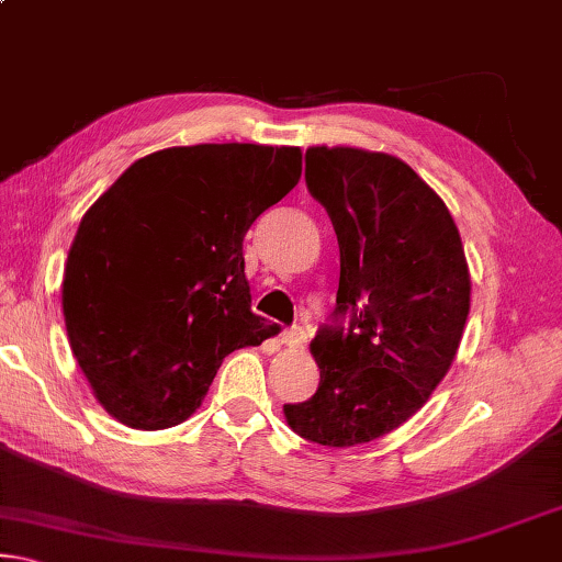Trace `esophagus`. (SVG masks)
Here are the masks:
<instances>
[{
  "mask_svg": "<svg viewBox=\"0 0 562 562\" xmlns=\"http://www.w3.org/2000/svg\"><path fill=\"white\" fill-rule=\"evenodd\" d=\"M282 345L288 347H304L307 345V331H304L302 327H290L282 331Z\"/></svg>",
  "mask_w": 562,
  "mask_h": 562,
  "instance_id": "esophagus-1",
  "label": "esophagus"
}]
</instances>
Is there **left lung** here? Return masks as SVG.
Returning a JSON list of instances; mask_svg holds the SVG:
<instances>
[{
    "mask_svg": "<svg viewBox=\"0 0 562 562\" xmlns=\"http://www.w3.org/2000/svg\"><path fill=\"white\" fill-rule=\"evenodd\" d=\"M304 180L339 243L331 325L312 339L315 396L284 404L294 434L329 449L374 441L422 408L459 351L471 274L449 207L389 154L312 146Z\"/></svg>",
    "mask_w": 562,
    "mask_h": 562,
    "instance_id": "left-lung-1",
    "label": "left lung"
}]
</instances>
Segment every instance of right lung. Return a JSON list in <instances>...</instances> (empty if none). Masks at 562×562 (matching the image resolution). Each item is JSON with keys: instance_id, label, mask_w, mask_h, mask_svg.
<instances>
[{"instance_id": "add662e5", "label": "right lung", "mask_w": 562, "mask_h": 562, "mask_svg": "<svg viewBox=\"0 0 562 562\" xmlns=\"http://www.w3.org/2000/svg\"><path fill=\"white\" fill-rule=\"evenodd\" d=\"M300 176L294 146L164 148L81 217L61 307L74 357L113 418L144 431L183 424L231 351L278 335L250 310L243 237Z\"/></svg>"}]
</instances>
